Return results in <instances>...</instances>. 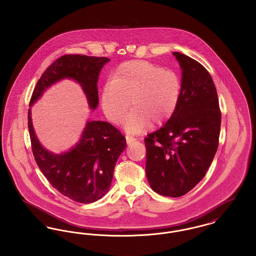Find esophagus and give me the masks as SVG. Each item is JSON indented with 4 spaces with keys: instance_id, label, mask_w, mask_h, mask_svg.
<instances>
[{
    "instance_id": "esophagus-1",
    "label": "esophagus",
    "mask_w": 256,
    "mask_h": 256,
    "mask_svg": "<svg viewBox=\"0 0 256 256\" xmlns=\"http://www.w3.org/2000/svg\"><path fill=\"white\" fill-rule=\"evenodd\" d=\"M126 143H128V145H130L132 143H134L136 140V138L134 136H128V134L126 136Z\"/></svg>"
}]
</instances>
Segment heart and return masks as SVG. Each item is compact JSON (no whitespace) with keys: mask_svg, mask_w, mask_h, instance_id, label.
I'll use <instances>...</instances> for the list:
<instances>
[{"mask_svg":"<svg viewBox=\"0 0 256 256\" xmlns=\"http://www.w3.org/2000/svg\"><path fill=\"white\" fill-rule=\"evenodd\" d=\"M180 90L182 83L176 72L146 60H132L120 66L112 80L106 81L102 106L106 117L118 124L132 104L134 109L124 122V128L140 132L150 122L158 126L173 115Z\"/></svg>","mask_w":256,"mask_h":256,"instance_id":"heart-1","label":"heart"}]
</instances>
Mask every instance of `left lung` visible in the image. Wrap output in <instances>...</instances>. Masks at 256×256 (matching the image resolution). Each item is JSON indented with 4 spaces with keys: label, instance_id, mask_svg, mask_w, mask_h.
Wrapping results in <instances>:
<instances>
[{
    "label": "left lung",
    "instance_id": "left-lung-1",
    "mask_svg": "<svg viewBox=\"0 0 256 256\" xmlns=\"http://www.w3.org/2000/svg\"><path fill=\"white\" fill-rule=\"evenodd\" d=\"M182 68L179 104L144 139L146 176L154 192L180 197L202 180L218 150L222 113L212 76L197 60L173 52Z\"/></svg>",
    "mask_w": 256,
    "mask_h": 256
}]
</instances>
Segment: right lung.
I'll return each mask as SVG.
<instances>
[{
  "label": "right lung",
  "instance_id": "obj_1",
  "mask_svg": "<svg viewBox=\"0 0 256 256\" xmlns=\"http://www.w3.org/2000/svg\"><path fill=\"white\" fill-rule=\"evenodd\" d=\"M110 59L85 55H64L46 68L30 98L32 106L51 85L64 78L76 80L84 92L90 109L98 104V81L102 66ZM28 128L32 150L42 174L62 196L88 204L106 196L114 168L126 146V138L114 126L102 120H88L80 140L62 154L44 149L34 132L30 108Z\"/></svg>",
  "mask_w": 256,
  "mask_h": 256
}]
</instances>
